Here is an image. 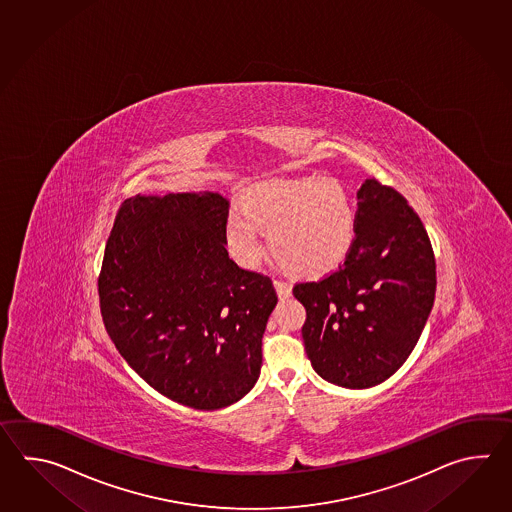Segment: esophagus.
Segmentation results:
<instances>
[{"instance_id":"1","label":"esophagus","mask_w":512,"mask_h":512,"mask_svg":"<svg viewBox=\"0 0 512 512\" xmlns=\"http://www.w3.org/2000/svg\"><path fill=\"white\" fill-rule=\"evenodd\" d=\"M274 287H276V293L278 296L285 300V298H289L291 294H293V285L289 282H283V280H274Z\"/></svg>"}]
</instances>
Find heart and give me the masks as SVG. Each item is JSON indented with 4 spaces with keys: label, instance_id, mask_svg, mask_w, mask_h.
I'll list each match as a JSON object with an SVG mask.
<instances>
[{
    "label": "heart",
    "instance_id": "b5f03b06",
    "mask_svg": "<svg viewBox=\"0 0 512 512\" xmlns=\"http://www.w3.org/2000/svg\"><path fill=\"white\" fill-rule=\"evenodd\" d=\"M240 210L227 216L225 243L230 256L249 269L265 252L261 232L269 234L283 269L307 278L335 271L357 238L353 201L335 179L265 181L245 190Z\"/></svg>",
    "mask_w": 512,
    "mask_h": 512
}]
</instances>
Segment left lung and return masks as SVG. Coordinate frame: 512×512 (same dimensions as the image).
I'll return each mask as SVG.
<instances>
[{
  "label": "left lung",
  "instance_id": "obj_1",
  "mask_svg": "<svg viewBox=\"0 0 512 512\" xmlns=\"http://www.w3.org/2000/svg\"><path fill=\"white\" fill-rule=\"evenodd\" d=\"M357 238L320 282L296 283L307 311L302 338L324 381L364 390L390 379L414 351L435 298L425 227L397 190L366 179L357 192Z\"/></svg>",
  "mask_w": 512,
  "mask_h": 512
}]
</instances>
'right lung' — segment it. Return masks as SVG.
I'll list each match as a JSON object with an SVG mask.
<instances>
[{"instance_id": "obj_1", "label": "right lung", "mask_w": 512, "mask_h": 512, "mask_svg": "<svg viewBox=\"0 0 512 512\" xmlns=\"http://www.w3.org/2000/svg\"><path fill=\"white\" fill-rule=\"evenodd\" d=\"M229 201L212 192L130 197L98 276L115 348L153 390L196 410L251 392L278 296L271 278L230 260Z\"/></svg>"}]
</instances>
